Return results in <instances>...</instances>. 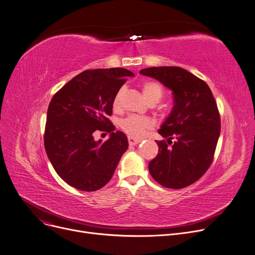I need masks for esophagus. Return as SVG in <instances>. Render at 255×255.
Listing matches in <instances>:
<instances>
[{"mask_svg":"<svg viewBox=\"0 0 255 255\" xmlns=\"http://www.w3.org/2000/svg\"><path fill=\"white\" fill-rule=\"evenodd\" d=\"M141 140L140 139H137V138H134L132 136H128V142L130 145H136L139 143Z\"/></svg>","mask_w":255,"mask_h":255,"instance_id":"esophagus-1","label":"esophagus"}]
</instances>
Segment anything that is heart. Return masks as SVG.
I'll use <instances>...</instances> for the list:
<instances>
[{
  "instance_id": "1",
  "label": "heart",
  "mask_w": 255,
  "mask_h": 255,
  "mask_svg": "<svg viewBox=\"0 0 255 255\" xmlns=\"http://www.w3.org/2000/svg\"><path fill=\"white\" fill-rule=\"evenodd\" d=\"M123 94H124V88L121 87L117 91V94L115 95V98L113 101V106L115 109H118L120 107ZM142 94L144 99L147 102L155 101L157 103L160 101L161 98H163L164 91H163V87H161V85L158 82L147 80V81H144L142 84ZM120 126L122 130L125 131L130 136L140 137L147 130L153 127V122L149 118L131 115L121 121Z\"/></svg>"
}]
</instances>
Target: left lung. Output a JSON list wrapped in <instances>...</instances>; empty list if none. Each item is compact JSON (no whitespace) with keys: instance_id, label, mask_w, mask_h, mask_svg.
Instances as JSON below:
<instances>
[{"instance_id":"left-lung-1","label":"left lung","mask_w":255,"mask_h":255,"mask_svg":"<svg viewBox=\"0 0 255 255\" xmlns=\"http://www.w3.org/2000/svg\"><path fill=\"white\" fill-rule=\"evenodd\" d=\"M140 74L173 91L174 107L158 133L157 155L149 161L152 178L161 186L181 189L200 179L211 167L221 132V118L211 88L180 67H150Z\"/></svg>"}]
</instances>
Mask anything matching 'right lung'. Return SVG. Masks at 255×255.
<instances>
[{"label": "right lung", "mask_w": 255, "mask_h": 255, "mask_svg": "<svg viewBox=\"0 0 255 255\" xmlns=\"http://www.w3.org/2000/svg\"><path fill=\"white\" fill-rule=\"evenodd\" d=\"M134 74L124 68L86 70L53 97L44 129V148L57 174L82 191L101 189L111 180L128 148L126 135L116 131L109 116L115 95ZM108 131V141L94 140Z\"/></svg>", "instance_id": "1"}]
</instances>
